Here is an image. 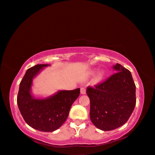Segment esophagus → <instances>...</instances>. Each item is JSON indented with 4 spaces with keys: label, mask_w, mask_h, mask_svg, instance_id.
<instances>
[{
    "label": "esophagus",
    "mask_w": 155,
    "mask_h": 155,
    "mask_svg": "<svg viewBox=\"0 0 155 155\" xmlns=\"http://www.w3.org/2000/svg\"><path fill=\"white\" fill-rule=\"evenodd\" d=\"M86 89L85 87H82V88H81V94L84 95L86 94Z\"/></svg>",
    "instance_id": "obj_1"
}]
</instances>
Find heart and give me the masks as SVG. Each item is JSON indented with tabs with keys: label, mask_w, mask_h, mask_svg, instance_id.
<instances>
[{
	"label": "heart",
	"mask_w": 155,
	"mask_h": 155,
	"mask_svg": "<svg viewBox=\"0 0 155 155\" xmlns=\"http://www.w3.org/2000/svg\"><path fill=\"white\" fill-rule=\"evenodd\" d=\"M95 72V70H93L91 71V74H94V73ZM104 74H105V72L104 71H100L98 73V75H97V79H102V78L104 77Z\"/></svg>",
	"instance_id": "heart-1"
}]
</instances>
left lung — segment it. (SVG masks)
Segmentation results:
<instances>
[{
	"instance_id": "left-lung-1",
	"label": "left lung",
	"mask_w": 155,
	"mask_h": 155,
	"mask_svg": "<svg viewBox=\"0 0 155 155\" xmlns=\"http://www.w3.org/2000/svg\"><path fill=\"white\" fill-rule=\"evenodd\" d=\"M113 69L117 72L86 90L91 102V120L97 128L105 131L124 125L136 103V85L130 71L118 63Z\"/></svg>"
}]
</instances>
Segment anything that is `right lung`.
<instances>
[{"label":"right lung","instance_id":"1","mask_svg":"<svg viewBox=\"0 0 155 155\" xmlns=\"http://www.w3.org/2000/svg\"><path fill=\"white\" fill-rule=\"evenodd\" d=\"M49 64H36L28 69L21 79L17 105L28 125L43 132L58 129L68 117L73 102L80 94V88L72 91H60L45 99H36L31 94L33 78L43 67Z\"/></svg>","mask_w":155,"mask_h":155}]
</instances>
